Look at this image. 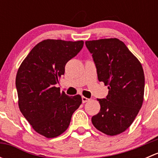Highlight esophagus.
I'll list each match as a JSON object with an SVG mask.
<instances>
[{
	"mask_svg": "<svg viewBox=\"0 0 158 158\" xmlns=\"http://www.w3.org/2000/svg\"><path fill=\"white\" fill-rule=\"evenodd\" d=\"M89 100V98H86V97H85V96H82V103H85V102H88Z\"/></svg>",
	"mask_w": 158,
	"mask_h": 158,
	"instance_id": "1",
	"label": "esophagus"
}]
</instances>
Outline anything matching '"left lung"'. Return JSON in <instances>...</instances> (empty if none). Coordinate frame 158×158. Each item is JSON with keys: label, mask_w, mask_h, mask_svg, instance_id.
I'll use <instances>...</instances> for the list:
<instances>
[{"label": "left lung", "mask_w": 158, "mask_h": 158, "mask_svg": "<svg viewBox=\"0 0 158 158\" xmlns=\"http://www.w3.org/2000/svg\"><path fill=\"white\" fill-rule=\"evenodd\" d=\"M98 79L109 85L106 98H98L99 112L92 118L95 128L110 136L128 129L142 106L144 74L139 60L117 38L85 41Z\"/></svg>", "instance_id": "1"}]
</instances>
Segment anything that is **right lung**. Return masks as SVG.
Instances as JSON below:
<instances>
[{"label":"right lung","instance_id":"1","mask_svg":"<svg viewBox=\"0 0 158 158\" xmlns=\"http://www.w3.org/2000/svg\"><path fill=\"white\" fill-rule=\"evenodd\" d=\"M84 42L44 40L22 62L16 76L18 106L35 131L56 138L69 127L72 115L82 103L79 95L69 96L56 87L65 66Z\"/></svg>","mask_w":158,"mask_h":158}]
</instances>
